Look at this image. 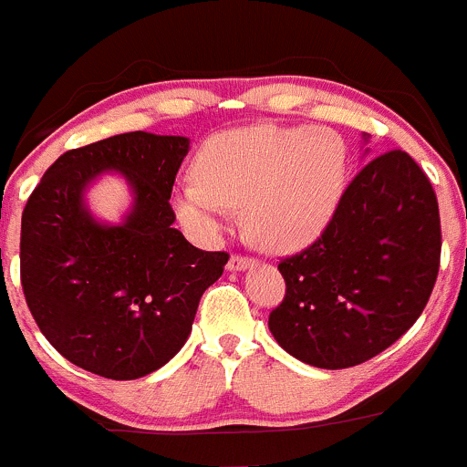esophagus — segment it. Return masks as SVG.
Segmentation results:
<instances>
[{
	"instance_id": "obj_1",
	"label": "esophagus",
	"mask_w": 467,
	"mask_h": 467,
	"mask_svg": "<svg viewBox=\"0 0 467 467\" xmlns=\"http://www.w3.org/2000/svg\"><path fill=\"white\" fill-rule=\"evenodd\" d=\"M249 265H254V258L240 256V254H232V258H229V263H227V267L232 269V272H238V269H247Z\"/></svg>"
}]
</instances>
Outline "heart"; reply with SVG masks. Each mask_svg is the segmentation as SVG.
<instances>
[{
    "label": "heart",
    "instance_id": "b5f03b06",
    "mask_svg": "<svg viewBox=\"0 0 467 467\" xmlns=\"http://www.w3.org/2000/svg\"><path fill=\"white\" fill-rule=\"evenodd\" d=\"M348 177V148L335 130L249 126L202 148L198 177L177 184L172 209L186 229L215 235L229 204L263 247H306L330 224Z\"/></svg>",
    "mask_w": 467,
    "mask_h": 467
}]
</instances>
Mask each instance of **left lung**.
<instances>
[{
	"label": "left lung",
	"mask_w": 467,
	"mask_h": 467,
	"mask_svg": "<svg viewBox=\"0 0 467 467\" xmlns=\"http://www.w3.org/2000/svg\"><path fill=\"white\" fill-rule=\"evenodd\" d=\"M439 263L430 177L405 150H387L346 186L319 238L278 263L285 296L269 312V330L310 367L362 364L420 317Z\"/></svg>",
	"instance_id": "1"
}]
</instances>
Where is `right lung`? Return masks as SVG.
Segmentation results:
<instances>
[{
  "mask_svg": "<svg viewBox=\"0 0 467 467\" xmlns=\"http://www.w3.org/2000/svg\"><path fill=\"white\" fill-rule=\"evenodd\" d=\"M186 137L126 132L65 152L22 213L19 276L49 344L76 367L137 379L189 339L200 296L223 276L227 252H202L172 227V184ZM119 170L135 193L121 225L96 223L84 189Z\"/></svg>",
  "mask_w": 467,
  "mask_h": 467,
  "instance_id": "obj_1",
  "label": "right lung"
}]
</instances>
